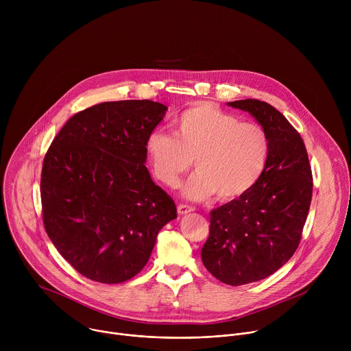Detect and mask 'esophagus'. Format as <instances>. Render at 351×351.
I'll return each mask as SVG.
<instances>
[{"label":"esophagus","instance_id":"34e87169","mask_svg":"<svg viewBox=\"0 0 351 351\" xmlns=\"http://www.w3.org/2000/svg\"><path fill=\"white\" fill-rule=\"evenodd\" d=\"M193 211H194V208L190 207V206H186V204H179V206H178V213H179L180 215H186V214L193 213Z\"/></svg>","mask_w":351,"mask_h":351}]
</instances>
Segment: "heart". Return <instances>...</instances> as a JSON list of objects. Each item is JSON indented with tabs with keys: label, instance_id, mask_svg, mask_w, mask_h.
Segmentation results:
<instances>
[{
	"label": "heart",
	"instance_id": "b5f03b06",
	"mask_svg": "<svg viewBox=\"0 0 351 351\" xmlns=\"http://www.w3.org/2000/svg\"><path fill=\"white\" fill-rule=\"evenodd\" d=\"M173 134L154 130L145 140V153L154 176L176 187L191 167L197 171L184 187V195L203 202L217 194L232 202L252 190L267 168L269 137L254 122H240L208 103L194 104L172 122Z\"/></svg>",
	"mask_w": 351,
	"mask_h": 351
}]
</instances>
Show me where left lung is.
<instances>
[{"instance_id":"8db88e82","label":"left lung","mask_w":351,"mask_h":351,"mask_svg":"<svg viewBox=\"0 0 351 351\" xmlns=\"http://www.w3.org/2000/svg\"><path fill=\"white\" fill-rule=\"evenodd\" d=\"M253 115L269 137L264 175L247 194L210 214L204 267L221 282H258L286 264L298 247L313 197L304 141L290 122L260 99L228 103Z\"/></svg>"}]
</instances>
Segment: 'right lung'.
Instances as JSON below:
<instances>
[{
	"label": "right lung",
	"mask_w": 351,
	"mask_h": 351,
	"mask_svg": "<svg viewBox=\"0 0 351 351\" xmlns=\"http://www.w3.org/2000/svg\"><path fill=\"white\" fill-rule=\"evenodd\" d=\"M167 107L149 99L93 106L75 114L44 157L43 223L83 276L122 283L147 264L158 232L176 218L173 199L145 168V140Z\"/></svg>",
	"instance_id": "add662e5"
}]
</instances>
